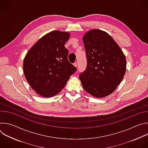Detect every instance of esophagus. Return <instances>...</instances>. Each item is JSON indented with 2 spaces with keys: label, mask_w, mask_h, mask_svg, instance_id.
<instances>
[{
  "label": "esophagus",
  "mask_w": 148,
  "mask_h": 148,
  "mask_svg": "<svg viewBox=\"0 0 148 148\" xmlns=\"http://www.w3.org/2000/svg\"><path fill=\"white\" fill-rule=\"evenodd\" d=\"M73 65H74L75 67H77V62H74V63H73Z\"/></svg>",
  "instance_id": "34e87169"
}]
</instances>
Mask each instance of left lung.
Listing matches in <instances>:
<instances>
[{
    "instance_id": "8db88e82",
    "label": "left lung",
    "mask_w": 148,
    "mask_h": 148,
    "mask_svg": "<svg viewBox=\"0 0 148 148\" xmlns=\"http://www.w3.org/2000/svg\"><path fill=\"white\" fill-rule=\"evenodd\" d=\"M82 40L87 66L79 77L82 86L95 97L109 95L124 77L125 56L111 36L104 31L92 29L84 35Z\"/></svg>"
}]
</instances>
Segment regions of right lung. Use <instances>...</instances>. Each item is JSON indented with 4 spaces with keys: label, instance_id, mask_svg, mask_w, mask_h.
Returning a JSON list of instances; mask_svg holds the SVG:
<instances>
[{
    "label": "right lung",
    "instance_id": "add662e5",
    "mask_svg": "<svg viewBox=\"0 0 148 148\" xmlns=\"http://www.w3.org/2000/svg\"><path fill=\"white\" fill-rule=\"evenodd\" d=\"M69 32L54 30L40 38L26 54L23 61L25 76L38 95L51 97L64 87L77 69L68 60L64 47Z\"/></svg>",
    "mask_w": 148,
    "mask_h": 148
}]
</instances>
